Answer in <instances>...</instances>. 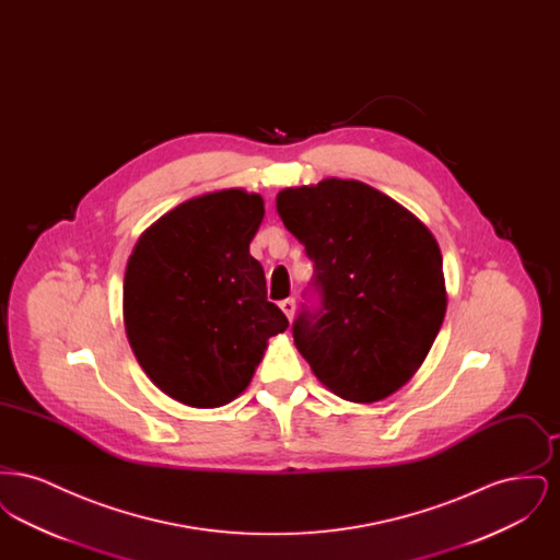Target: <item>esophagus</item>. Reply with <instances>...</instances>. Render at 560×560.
I'll return each mask as SVG.
<instances>
[{"mask_svg":"<svg viewBox=\"0 0 560 560\" xmlns=\"http://www.w3.org/2000/svg\"><path fill=\"white\" fill-rule=\"evenodd\" d=\"M279 306H281V311L285 313V317L292 320L293 315H295V300H293V298H285V300L279 302Z\"/></svg>","mask_w":560,"mask_h":560,"instance_id":"esophagus-1","label":"esophagus"}]
</instances>
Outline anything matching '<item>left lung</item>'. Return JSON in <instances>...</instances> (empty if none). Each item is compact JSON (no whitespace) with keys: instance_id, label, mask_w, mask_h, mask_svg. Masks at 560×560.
Returning a JSON list of instances; mask_svg holds the SVG:
<instances>
[{"instance_id":"obj_1","label":"left lung","mask_w":560,"mask_h":560,"mask_svg":"<svg viewBox=\"0 0 560 560\" xmlns=\"http://www.w3.org/2000/svg\"><path fill=\"white\" fill-rule=\"evenodd\" d=\"M277 212L315 262L319 304L302 306L292 325L300 354L342 399L397 393L445 319L439 243L413 213L359 180L285 188Z\"/></svg>"}]
</instances>
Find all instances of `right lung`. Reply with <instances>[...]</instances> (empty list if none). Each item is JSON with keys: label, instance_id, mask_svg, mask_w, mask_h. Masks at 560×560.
I'll return each instance as SVG.
<instances>
[{"label": "right lung", "instance_id": "right-lung-1", "mask_svg": "<svg viewBox=\"0 0 560 560\" xmlns=\"http://www.w3.org/2000/svg\"><path fill=\"white\" fill-rule=\"evenodd\" d=\"M265 201L229 188L161 215L136 243L124 279V320L153 384L190 407L241 395L288 317L267 300L249 254Z\"/></svg>", "mask_w": 560, "mask_h": 560}]
</instances>
